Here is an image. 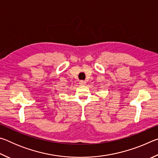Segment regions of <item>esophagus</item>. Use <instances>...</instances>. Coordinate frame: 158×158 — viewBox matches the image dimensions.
Returning a JSON list of instances; mask_svg holds the SVG:
<instances>
[{"label": "esophagus", "mask_w": 158, "mask_h": 158, "mask_svg": "<svg viewBox=\"0 0 158 158\" xmlns=\"http://www.w3.org/2000/svg\"><path fill=\"white\" fill-rule=\"evenodd\" d=\"M85 84H86V82H85V81H79L80 85H85Z\"/></svg>", "instance_id": "esophagus-1"}]
</instances>
